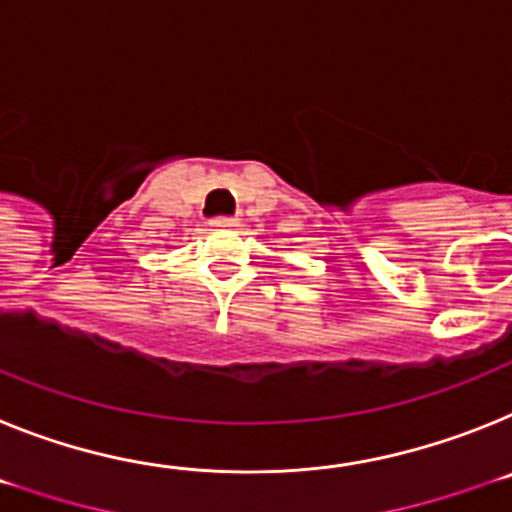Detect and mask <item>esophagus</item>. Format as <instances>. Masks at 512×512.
I'll list each match as a JSON object with an SVG mask.
<instances>
[{
	"instance_id": "esophagus-1",
	"label": "esophagus",
	"mask_w": 512,
	"mask_h": 512,
	"mask_svg": "<svg viewBox=\"0 0 512 512\" xmlns=\"http://www.w3.org/2000/svg\"><path fill=\"white\" fill-rule=\"evenodd\" d=\"M211 226H216V229H229V226H237V219L234 216H216V219H211Z\"/></svg>"
}]
</instances>
